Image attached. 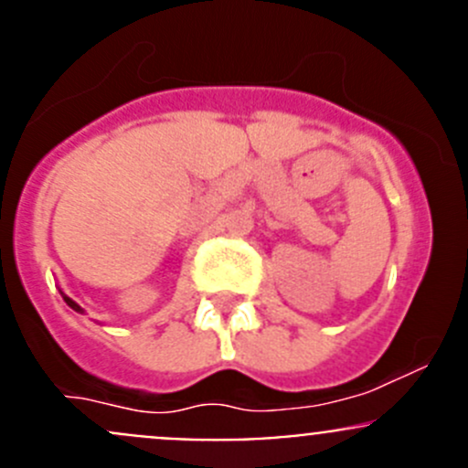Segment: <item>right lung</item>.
<instances>
[{
	"label": "right lung",
	"mask_w": 468,
	"mask_h": 468,
	"mask_svg": "<svg viewBox=\"0 0 468 468\" xmlns=\"http://www.w3.org/2000/svg\"><path fill=\"white\" fill-rule=\"evenodd\" d=\"M63 299H65V303H68V305H69V308H72V310H77V313H83V310H81V308H79V305H77V303H74V301H72V299H69V296H65V294H63Z\"/></svg>",
	"instance_id": "obj_1"
}]
</instances>
